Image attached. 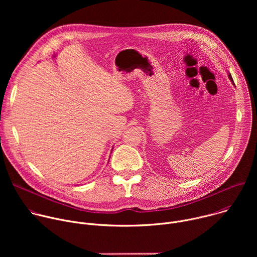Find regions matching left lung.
<instances>
[{"label": "left lung", "mask_w": 257, "mask_h": 257, "mask_svg": "<svg viewBox=\"0 0 257 257\" xmlns=\"http://www.w3.org/2000/svg\"><path fill=\"white\" fill-rule=\"evenodd\" d=\"M228 76H229V78H230V80L232 81V83L234 84V81H233V78H232V76H231V74H230V73H228ZM235 85V84H234Z\"/></svg>", "instance_id": "1"}]
</instances>
